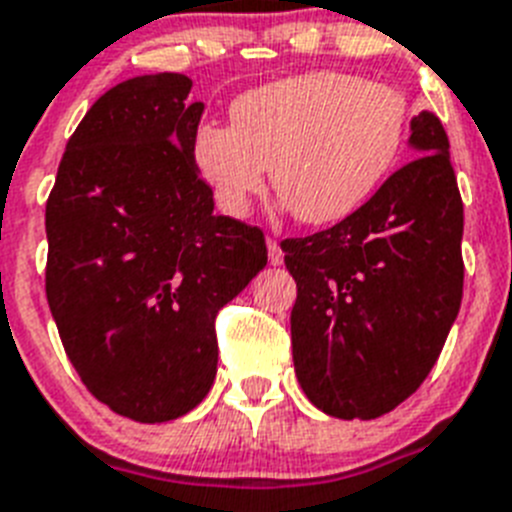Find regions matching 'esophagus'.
Returning a JSON list of instances; mask_svg holds the SVG:
<instances>
[{"instance_id":"1","label":"esophagus","mask_w":512,"mask_h":512,"mask_svg":"<svg viewBox=\"0 0 512 512\" xmlns=\"http://www.w3.org/2000/svg\"><path fill=\"white\" fill-rule=\"evenodd\" d=\"M268 260H270V265H281L283 262L281 244L275 242V239H268Z\"/></svg>"}]
</instances>
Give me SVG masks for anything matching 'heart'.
<instances>
[{
	"label": "heart",
	"instance_id": "b5f03b06",
	"mask_svg": "<svg viewBox=\"0 0 512 512\" xmlns=\"http://www.w3.org/2000/svg\"><path fill=\"white\" fill-rule=\"evenodd\" d=\"M231 126L203 123L193 164L226 216L242 219L273 177L304 224L348 219L381 188L410 133V100L345 71H306L231 102Z\"/></svg>",
	"mask_w": 512,
	"mask_h": 512
}]
</instances>
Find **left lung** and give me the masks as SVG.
I'll return each mask as SVG.
<instances>
[{
	"mask_svg": "<svg viewBox=\"0 0 512 512\" xmlns=\"http://www.w3.org/2000/svg\"><path fill=\"white\" fill-rule=\"evenodd\" d=\"M407 144L417 159L371 201L332 229L281 244L299 288L296 379L340 420H373L410 397L461 306L464 203L438 115H415Z\"/></svg>",
	"mask_w": 512,
	"mask_h": 512,
	"instance_id": "obj_1",
	"label": "left lung"
}]
</instances>
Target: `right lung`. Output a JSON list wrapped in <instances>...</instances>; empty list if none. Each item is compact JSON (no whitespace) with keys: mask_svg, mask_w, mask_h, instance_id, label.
Returning <instances> with one entry per match:
<instances>
[{"mask_svg":"<svg viewBox=\"0 0 512 512\" xmlns=\"http://www.w3.org/2000/svg\"><path fill=\"white\" fill-rule=\"evenodd\" d=\"M190 87L162 71L105 92L46 203V293L71 366L102 404L149 425L203 402L219 363L213 319L268 265L257 226L213 213Z\"/></svg>","mask_w":512,"mask_h":512,"instance_id":"obj_1","label":"right lung"}]
</instances>
